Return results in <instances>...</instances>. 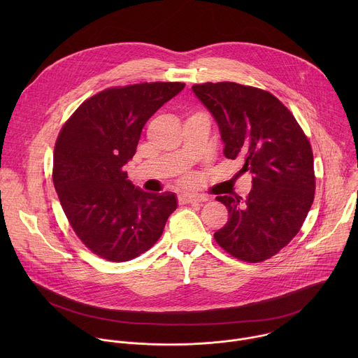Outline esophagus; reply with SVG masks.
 <instances>
[{
	"mask_svg": "<svg viewBox=\"0 0 358 358\" xmlns=\"http://www.w3.org/2000/svg\"><path fill=\"white\" fill-rule=\"evenodd\" d=\"M208 198L206 195H196V194H180L178 201L181 203H192V202H203Z\"/></svg>",
	"mask_w": 358,
	"mask_h": 358,
	"instance_id": "obj_1",
	"label": "esophagus"
}]
</instances>
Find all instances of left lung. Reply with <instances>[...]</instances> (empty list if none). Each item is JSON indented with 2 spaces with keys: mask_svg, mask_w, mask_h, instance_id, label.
<instances>
[{
  "mask_svg": "<svg viewBox=\"0 0 358 358\" xmlns=\"http://www.w3.org/2000/svg\"><path fill=\"white\" fill-rule=\"evenodd\" d=\"M192 92L220 127L224 156L242 159L252 174L246 198L217 196L229 220L214 234L215 241L241 261L269 259L300 231L313 203L310 143L269 92L234 82L194 85Z\"/></svg>",
  "mask_w": 358,
  "mask_h": 358,
  "instance_id": "obj_1",
  "label": "left lung"
}]
</instances>
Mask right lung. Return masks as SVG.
I'll return each mask as SVG.
<instances>
[{"label": "right lung", "mask_w": 358, "mask_h": 358, "mask_svg": "<svg viewBox=\"0 0 358 358\" xmlns=\"http://www.w3.org/2000/svg\"><path fill=\"white\" fill-rule=\"evenodd\" d=\"M185 83L155 82L100 92L76 109L54 150V185L71 227L100 258L130 261L162 236L174 192H145L127 180L145 122Z\"/></svg>", "instance_id": "obj_1"}]
</instances>
